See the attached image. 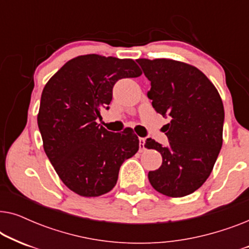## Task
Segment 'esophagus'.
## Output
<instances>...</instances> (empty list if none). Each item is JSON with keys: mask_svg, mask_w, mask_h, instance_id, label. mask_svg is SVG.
Wrapping results in <instances>:
<instances>
[{"mask_svg": "<svg viewBox=\"0 0 249 249\" xmlns=\"http://www.w3.org/2000/svg\"><path fill=\"white\" fill-rule=\"evenodd\" d=\"M145 138H142L139 137V147H141V151H142V149H145Z\"/></svg>", "mask_w": 249, "mask_h": 249, "instance_id": "1", "label": "esophagus"}]
</instances>
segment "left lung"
<instances>
[{"label": "left lung", "instance_id": "8db88e82", "mask_svg": "<svg viewBox=\"0 0 249 249\" xmlns=\"http://www.w3.org/2000/svg\"><path fill=\"white\" fill-rule=\"evenodd\" d=\"M151 81L147 97L165 124L169 146L148 138L145 147L161 153L162 165L148 172L156 192L183 197L199 188L212 172L222 147L224 108L212 81L192 64L171 59H138Z\"/></svg>", "mask_w": 249, "mask_h": 249}]
</instances>
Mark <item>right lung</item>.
<instances>
[{"instance_id":"obj_1","label":"right lung","mask_w":249,"mask_h":249,"mask_svg":"<svg viewBox=\"0 0 249 249\" xmlns=\"http://www.w3.org/2000/svg\"><path fill=\"white\" fill-rule=\"evenodd\" d=\"M142 73L132 59L86 54L68 61L44 87L37 114L44 151L59 178L78 195L111 192L122 163L137 153L139 141L131 128L111 132L96 119L111 103L114 84Z\"/></svg>"}]
</instances>
